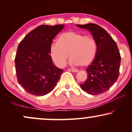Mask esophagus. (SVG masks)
I'll return each mask as SVG.
<instances>
[{"instance_id": "1", "label": "esophagus", "mask_w": 132, "mask_h": 132, "mask_svg": "<svg viewBox=\"0 0 132 132\" xmlns=\"http://www.w3.org/2000/svg\"><path fill=\"white\" fill-rule=\"evenodd\" d=\"M68 71H71V72H78V71H79L78 69H73V68H69V69H68Z\"/></svg>"}]
</instances>
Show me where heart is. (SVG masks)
Returning <instances> with one entry per match:
<instances>
[{
	"mask_svg": "<svg viewBox=\"0 0 132 132\" xmlns=\"http://www.w3.org/2000/svg\"><path fill=\"white\" fill-rule=\"evenodd\" d=\"M97 53V43L91 36L84 35L76 31H68L61 34L57 42L50 46L53 61L59 67L66 64L70 54L69 62L72 65L89 66L94 60Z\"/></svg>",
	"mask_w": 132,
	"mask_h": 132,
	"instance_id": "obj_1",
	"label": "heart"
}]
</instances>
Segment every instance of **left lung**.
Listing matches in <instances>:
<instances>
[{
    "instance_id": "1",
    "label": "left lung",
    "mask_w": 132,
    "mask_h": 132,
    "mask_svg": "<svg viewBox=\"0 0 132 132\" xmlns=\"http://www.w3.org/2000/svg\"><path fill=\"white\" fill-rule=\"evenodd\" d=\"M77 26L88 30L97 43L95 59L86 69L87 79L81 87L89 94H101L108 90L119 78L121 61L119 48L111 36L98 25Z\"/></svg>"
}]
</instances>
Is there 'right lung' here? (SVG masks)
<instances>
[{"mask_svg": "<svg viewBox=\"0 0 132 132\" xmlns=\"http://www.w3.org/2000/svg\"><path fill=\"white\" fill-rule=\"evenodd\" d=\"M63 25H42L33 30L19 43L15 58L19 84L30 94L43 96L50 92L63 69L53 63L50 46Z\"/></svg>", "mask_w": 132, "mask_h": 132, "instance_id": "1", "label": "right lung"}]
</instances>
